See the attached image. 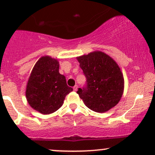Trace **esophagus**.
<instances>
[{
  "label": "esophagus",
  "instance_id": "esophagus-1",
  "mask_svg": "<svg viewBox=\"0 0 155 155\" xmlns=\"http://www.w3.org/2000/svg\"><path fill=\"white\" fill-rule=\"evenodd\" d=\"M73 89H74V91H77V90H78V86H77V85H75V86L74 87V88H73Z\"/></svg>",
  "mask_w": 155,
  "mask_h": 155
}]
</instances>
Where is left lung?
Wrapping results in <instances>:
<instances>
[{
	"label": "left lung",
	"instance_id": "8db88e82",
	"mask_svg": "<svg viewBox=\"0 0 155 155\" xmlns=\"http://www.w3.org/2000/svg\"><path fill=\"white\" fill-rule=\"evenodd\" d=\"M87 78L86 88L77 94L87 107L104 113L117 106L124 92L123 74L117 62L101 51L76 57Z\"/></svg>",
	"mask_w": 155,
	"mask_h": 155
}]
</instances>
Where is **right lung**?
<instances>
[{
  "instance_id": "right-lung-1",
  "label": "right lung",
  "mask_w": 155,
  "mask_h": 155,
  "mask_svg": "<svg viewBox=\"0 0 155 155\" xmlns=\"http://www.w3.org/2000/svg\"><path fill=\"white\" fill-rule=\"evenodd\" d=\"M58 59L41 57L33 66L26 85L28 104L42 114L54 113L63 106L65 97L73 91L65 76L59 73Z\"/></svg>"
}]
</instances>
